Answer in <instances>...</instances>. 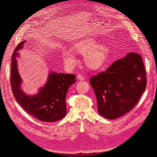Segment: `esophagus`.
I'll list each match as a JSON object with an SVG mask.
<instances>
[{
    "mask_svg": "<svg viewBox=\"0 0 157 157\" xmlns=\"http://www.w3.org/2000/svg\"><path fill=\"white\" fill-rule=\"evenodd\" d=\"M77 78H78L79 80H84V77H83V76H82V75H80V74H78V75H77Z\"/></svg>",
    "mask_w": 157,
    "mask_h": 157,
    "instance_id": "34e87169",
    "label": "esophagus"
}]
</instances>
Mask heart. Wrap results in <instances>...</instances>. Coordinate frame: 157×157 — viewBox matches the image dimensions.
I'll return each mask as SVG.
<instances>
[{"mask_svg":"<svg viewBox=\"0 0 157 157\" xmlns=\"http://www.w3.org/2000/svg\"><path fill=\"white\" fill-rule=\"evenodd\" d=\"M73 50L78 54L84 55V61L86 67L91 70L100 69L105 63L109 53L108 47L104 44H98L94 39L80 40L74 44ZM61 55L65 63L69 67H73L76 58L72 52L63 50Z\"/></svg>","mask_w":157,"mask_h":157,"instance_id":"b5f03b06","label":"heart"}]
</instances>
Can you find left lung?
Masks as SVG:
<instances>
[{"instance_id":"1","label":"left lung","mask_w":157,"mask_h":157,"mask_svg":"<svg viewBox=\"0 0 157 157\" xmlns=\"http://www.w3.org/2000/svg\"><path fill=\"white\" fill-rule=\"evenodd\" d=\"M99 115L115 119L130 111L146 88L147 79L140 54L130 52L115 61L105 72L90 78Z\"/></svg>"}]
</instances>
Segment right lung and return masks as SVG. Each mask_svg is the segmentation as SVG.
Segmentation results:
<instances>
[{
  "label": "right lung",
  "mask_w": 157,
  "mask_h": 157,
  "mask_svg": "<svg viewBox=\"0 0 157 157\" xmlns=\"http://www.w3.org/2000/svg\"><path fill=\"white\" fill-rule=\"evenodd\" d=\"M26 41L17 45L12 56L10 82L13 96L29 115L42 122H52L63 118L67 114L66 96L69 88L76 82L72 74L50 73L44 86L34 96H28L21 89L22 79L17 69L18 50Z\"/></svg>",
  "instance_id": "right-lung-1"
}]
</instances>
